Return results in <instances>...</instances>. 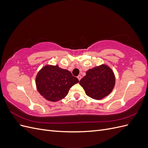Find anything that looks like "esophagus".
<instances>
[{
    "label": "esophagus",
    "instance_id": "34e87169",
    "mask_svg": "<svg viewBox=\"0 0 148 148\" xmlns=\"http://www.w3.org/2000/svg\"><path fill=\"white\" fill-rule=\"evenodd\" d=\"M77 78H78L79 81H80V80H81V79H82V76L81 75H78V77H77Z\"/></svg>",
    "mask_w": 148,
    "mask_h": 148
}]
</instances>
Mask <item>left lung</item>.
<instances>
[{"mask_svg": "<svg viewBox=\"0 0 148 148\" xmlns=\"http://www.w3.org/2000/svg\"><path fill=\"white\" fill-rule=\"evenodd\" d=\"M79 83L87 96L94 99L100 100L113 90L115 78L110 67L102 64L88 70Z\"/></svg>", "mask_w": 148, "mask_h": 148, "instance_id": "1", "label": "left lung"}]
</instances>
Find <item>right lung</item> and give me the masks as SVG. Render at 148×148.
<instances>
[{
  "mask_svg": "<svg viewBox=\"0 0 148 148\" xmlns=\"http://www.w3.org/2000/svg\"><path fill=\"white\" fill-rule=\"evenodd\" d=\"M78 82V79L70 71L58 65L44 66L36 77L38 92L46 99L52 102L63 99L68 95L70 88Z\"/></svg>",
  "mask_w": 148,
  "mask_h": 148,
  "instance_id": "add662e5",
  "label": "right lung"
}]
</instances>
